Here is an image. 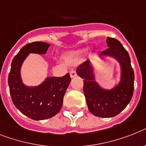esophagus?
Here are the masks:
<instances>
[{
  "mask_svg": "<svg viewBox=\"0 0 146 146\" xmlns=\"http://www.w3.org/2000/svg\"><path fill=\"white\" fill-rule=\"evenodd\" d=\"M70 77L72 79H73V78H75L77 76L76 72L75 70H71L70 72Z\"/></svg>",
  "mask_w": 146,
  "mask_h": 146,
  "instance_id": "obj_1",
  "label": "esophagus"
}]
</instances>
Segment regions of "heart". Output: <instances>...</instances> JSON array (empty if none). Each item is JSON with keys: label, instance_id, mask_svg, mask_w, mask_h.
Here are the masks:
<instances>
[{"label": "heart", "instance_id": "1", "mask_svg": "<svg viewBox=\"0 0 146 146\" xmlns=\"http://www.w3.org/2000/svg\"><path fill=\"white\" fill-rule=\"evenodd\" d=\"M85 52V49L81 48L78 50L70 51V52H67V54L64 55V58L65 59L66 62L69 64H74L77 60L80 58L82 54Z\"/></svg>", "mask_w": 146, "mask_h": 146}]
</instances>
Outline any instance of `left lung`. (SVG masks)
Instances as JSON below:
<instances>
[{
	"mask_svg": "<svg viewBox=\"0 0 146 146\" xmlns=\"http://www.w3.org/2000/svg\"><path fill=\"white\" fill-rule=\"evenodd\" d=\"M108 48L100 53V57L109 56L120 65V80L111 89L102 88L96 82L94 67L89 60L76 69L77 75L84 79L83 91L88 109L99 117H113L119 114L131 100L133 93L134 73L128 52L118 40L108 37Z\"/></svg>",
	"mask_w": 146,
	"mask_h": 146,
	"instance_id": "left-lung-1",
	"label": "left lung"
}]
</instances>
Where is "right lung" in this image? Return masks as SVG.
<instances>
[{"label":"right lung","mask_w":146,"mask_h":146,"mask_svg":"<svg viewBox=\"0 0 146 146\" xmlns=\"http://www.w3.org/2000/svg\"><path fill=\"white\" fill-rule=\"evenodd\" d=\"M50 45L41 41L29 43L21 49L13 58L8 77L11 97L15 106L29 118L42 120L59 112L63 98L71 79L69 73L62 77H46L38 86L23 83L21 69L29 53L44 55Z\"/></svg>","instance_id":"right-lung-1"}]
</instances>
